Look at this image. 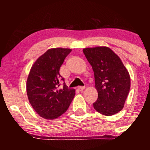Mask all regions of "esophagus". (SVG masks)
<instances>
[{"instance_id": "1", "label": "esophagus", "mask_w": 150, "mask_h": 150, "mask_svg": "<svg viewBox=\"0 0 150 150\" xmlns=\"http://www.w3.org/2000/svg\"><path fill=\"white\" fill-rule=\"evenodd\" d=\"M85 88V87H84V86H80V87H78V89L80 91H82Z\"/></svg>"}]
</instances>
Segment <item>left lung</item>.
Listing matches in <instances>:
<instances>
[{
  "label": "left lung",
  "instance_id": "1",
  "mask_svg": "<svg viewBox=\"0 0 150 150\" xmlns=\"http://www.w3.org/2000/svg\"><path fill=\"white\" fill-rule=\"evenodd\" d=\"M83 53L94 73L98 98L94 109L105 116L121 111L130 88V77L120 58L109 48H87Z\"/></svg>",
  "mask_w": 150,
  "mask_h": 150
}]
</instances>
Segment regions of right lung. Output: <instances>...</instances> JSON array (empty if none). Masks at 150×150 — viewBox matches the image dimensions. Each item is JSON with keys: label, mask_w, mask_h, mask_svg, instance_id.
Here are the masks:
<instances>
[{"label": "right lung", "mask_w": 150, "mask_h": 150, "mask_svg": "<svg viewBox=\"0 0 150 150\" xmlns=\"http://www.w3.org/2000/svg\"><path fill=\"white\" fill-rule=\"evenodd\" d=\"M71 52L70 49H51L36 61L27 81V93L30 104L40 116L55 119L68 110L75 94L69 89L60 75V68Z\"/></svg>", "instance_id": "obj_1"}]
</instances>
